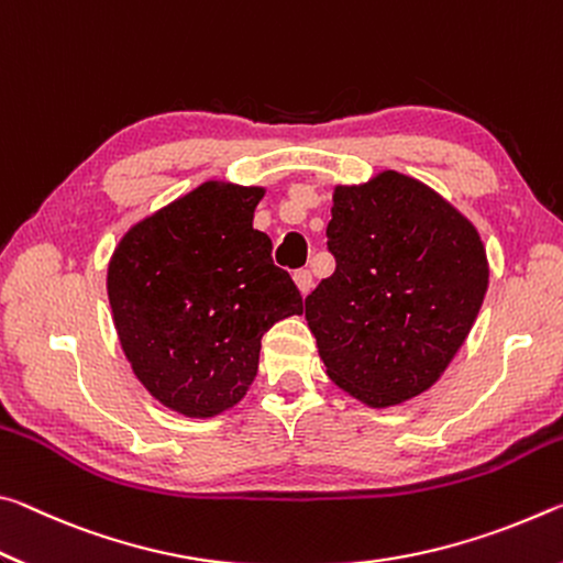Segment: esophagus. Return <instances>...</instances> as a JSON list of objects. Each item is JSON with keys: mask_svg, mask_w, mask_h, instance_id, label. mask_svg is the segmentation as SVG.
<instances>
[{"mask_svg": "<svg viewBox=\"0 0 563 563\" xmlns=\"http://www.w3.org/2000/svg\"><path fill=\"white\" fill-rule=\"evenodd\" d=\"M294 282H297L299 291L307 297V294L311 291V287H314V279H311V272L309 269H297L294 272Z\"/></svg>", "mask_w": 563, "mask_h": 563, "instance_id": "1", "label": "esophagus"}]
</instances>
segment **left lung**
Returning <instances> with one entry per match:
<instances>
[{
  "instance_id": "obj_1",
  "label": "left lung",
  "mask_w": 563,
  "mask_h": 563,
  "mask_svg": "<svg viewBox=\"0 0 563 563\" xmlns=\"http://www.w3.org/2000/svg\"><path fill=\"white\" fill-rule=\"evenodd\" d=\"M327 246L336 269L307 321L329 379L368 407L427 391L472 331L489 264L472 221L399 172L336 187Z\"/></svg>"
}]
</instances>
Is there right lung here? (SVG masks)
I'll return each instance as SVG.
<instances>
[{
    "label": "right lung",
    "mask_w": 563,
    "mask_h": 563,
    "mask_svg": "<svg viewBox=\"0 0 563 563\" xmlns=\"http://www.w3.org/2000/svg\"><path fill=\"white\" fill-rule=\"evenodd\" d=\"M260 187L207 181L122 236L109 262L114 327L136 379L184 417L232 409L260 368L264 331L301 314L272 239L252 227Z\"/></svg>",
    "instance_id": "obj_1"
}]
</instances>
